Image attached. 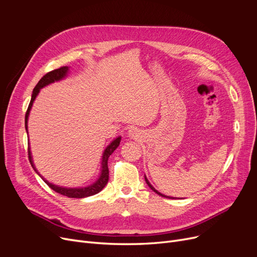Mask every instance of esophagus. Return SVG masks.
Instances as JSON below:
<instances>
[{
  "label": "esophagus",
  "instance_id": "obj_1",
  "mask_svg": "<svg viewBox=\"0 0 257 257\" xmlns=\"http://www.w3.org/2000/svg\"><path fill=\"white\" fill-rule=\"evenodd\" d=\"M128 137L131 138V139H137L139 137V131L137 129H134V128L130 129L128 131Z\"/></svg>",
  "mask_w": 257,
  "mask_h": 257
}]
</instances>
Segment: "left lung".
I'll return each mask as SVG.
<instances>
[{"instance_id": "1", "label": "left lung", "mask_w": 257, "mask_h": 257, "mask_svg": "<svg viewBox=\"0 0 257 257\" xmlns=\"http://www.w3.org/2000/svg\"><path fill=\"white\" fill-rule=\"evenodd\" d=\"M145 180H146V182H147V184H148V186H149L151 190L153 191V192H155L157 195H159V196H161V197H165V198H169V199H176V198H174V197H170V196H166V195H164V194H161V193H159L157 190H155V187L149 182V180H148V178H147V176L145 175Z\"/></svg>"}]
</instances>
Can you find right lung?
Returning <instances> with one entry per match:
<instances>
[{"instance_id":"add662e5","label":"right lung","mask_w":257,"mask_h":257,"mask_svg":"<svg viewBox=\"0 0 257 257\" xmlns=\"http://www.w3.org/2000/svg\"><path fill=\"white\" fill-rule=\"evenodd\" d=\"M69 73H70V66H62V67H60V69L54 70V71L46 74L42 79L38 81V83L36 84V86L34 87V89L32 91L31 101H30L29 107H28V109H27L26 116H25V128H26L27 134H28V119H29L31 108L33 106V103H34L36 97L38 96L40 89L54 83V82H58V81H61V80L65 79L67 76H69ZM120 140H121V137L118 136L117 138H115L112 142H110L109 145H108L105 148L104 151H103V154H102V158H101V170H100L99 176L96 179V181L86 185V186L65 187V186H60V185H56V184L49 182L37 171V169H36V167L33 163V157H32V153H31V150H30V143H28V146H29L28 153H29L30 164H31L32 168L34 169V171L36 172L38 176L42 178L52 188L53 191H55L56 193H58L60 195H63V196H66L69 198H86V197L93 196V195L100 193L105 187V185L107 184L108 178H109V172H108V166H107L108 158H109V156L113 153V151L119 146Z\"/></svg>"}]
</instances>
